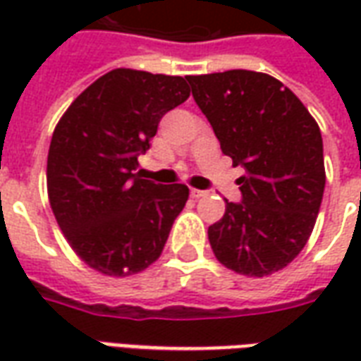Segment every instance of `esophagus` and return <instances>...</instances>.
<instances>
[{
  "label": "esophagus",
  "mask_w": 361,
  "mask_h": 361,
  "mask_svg": "<svg viewBox=\"0 0 361 361\" xmlns=\"http://www.w3.org/2000/svg\"><path fill=\"white\" fill-rule=\"evenodd\" d=\"M189 193H191V197H193V199H199V197L207 195V191H203V189H191Z\"/></svg>",
  "instance_id": "34e87169"
}]
</instances>
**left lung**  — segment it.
<instances>
[{
  "label": "left lung",
  "instance_id": "left-lung-1",
  "mask_svg": "<svg viewBox=\"0 0 361 361\" xmlns=\"http://www.w3.org/2000/svg\"><path fill=\"white\" fill-rule=\"evenodd\" d=\"M185 79L222 152L245 170L242 201H226L209 226L214 255L245 276L284 269L310 240L325 191L319 126L271 75L232 69Z\"/></svg>",
  "mask_w": 361,
  "mask_h": 361
}]
</instances>
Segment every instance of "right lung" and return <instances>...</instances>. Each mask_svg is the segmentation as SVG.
Listing matches in <instances>:
<instances>
[{
	"mask_svg": "<svg viewBox=\"0 0 361 361\" xmlns=\"http://www.w3.org/2000/svg\"><path fill=\"white\" fill-rule=\"evenodd\" d=\"M189 92L183 77L114 69L59 119L48 152L51 211L69 245L94 271L129 276L164 250L189 189L142 180L135 170L160 119Z\"/></svg>",
	"mask_w": 361,
	"mask_h": 361,
	"instance_id": "right-lung-1",
	"label": "right lung"
}]
</instances>
